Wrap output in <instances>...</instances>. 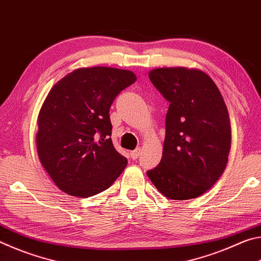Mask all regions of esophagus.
Returning <instances> with one entry per match:
<instances>
[{"instance_id": "obj_1", "label": "esophagus", "mask_w": 261, "mask_h": 261, "mask_svg": "<svg viewBox=\"0 0 261 261\" xmlns=\"http://www.w3.org/2000/svg\"><path fill=\"white\" fill-rule=\"evenodd\" d=\"M130 155H131L132 160H137V159H138L139 155H140V148H136L135 151H132L130 153Z\"/></svg>"}]
</instances>
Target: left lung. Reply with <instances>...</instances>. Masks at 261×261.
Here are the masks:
<instances>
[{
    "label": "left lung",
    "mask_w": 261,
    "mask_h": 261,
    "mask_svg": "<svg viewBox=\"0 0 261 261\" xmlns=\"http://www.w3.org/2000/svg\"><path fill=\"white\" fill-rule=\"evenodd\" d=\"M148 77L170 105L162 159L147 176L169 199L199 197L226 169L231 145L227 106L215 83L200 70L159 68Z\"/></svg>",
    "instance_id": "left-lung-1"
}]
</instances>
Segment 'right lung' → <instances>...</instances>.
<instances>
[{
  "mask_svg": "<svg viewBox=\"0 0 261 261\" xmlns=\"http://www.w3.org/2000/svg\"><path fill=\"white\" fill-rule=\"evenodd\" d=\"M137 81L129 70L81 68L57 82L38 116L37 151L59 189L87 198L105 191L122 174L126 158L115 149L109 109Z\"/></svg>",
  "mask_w": 261,
  "mask_h": 261,
  "instance_id": "right-lung-1",
  "label": "right lung"
}]
</instances>
